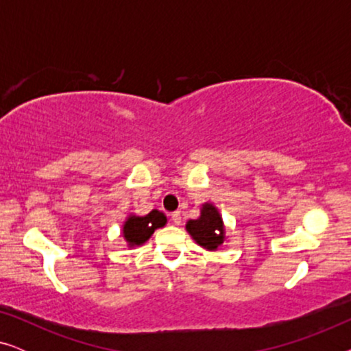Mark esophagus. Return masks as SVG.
Wrapping results in <instances>:
<instances>
[{
  "instance_id": "esophagus-1",
  "label": "esophagus",
  "mask_w": 351,
  "mask_h": 351,
  "mask_svg": "<svg viewBox=\"0 0 351 351\" xmlns=\"http://www.w3.org/2000/svg\"><path fill=\"white\" fill-rule=\"evenodd\" d=\"M171 219H172V222H174L176 225H180L182 223V215H180V213H172L171 214Z\"/></svg>"
}]
</instances>
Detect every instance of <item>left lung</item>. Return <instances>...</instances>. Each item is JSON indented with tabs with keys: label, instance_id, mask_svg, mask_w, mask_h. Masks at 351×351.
Here are the masks:
<instances>
[{
	"label": "left lung",
	"instance_id": "1",
	"mask_svg": "<svg viewBox=\"0 0 351 351\" xmlns=\"http://www.w3.org/2000/svg\"><path fill=\"white\" fill-rule=\"evenodd\" d=\"M185 230L191 239L206 251H219L228 241L222 214L210 201L201 204L198 219L186 220Z\"/></svg>",
	"mask_w": 351,
	"mask_h": 351
}]
</instances>
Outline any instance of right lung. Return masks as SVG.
Segmentation results:
<instances>
[{"mask_svg":"<svg viewBox=\"0 0 351 351\" xmlns=\"http://www.w3.org/2000/svg\"><path fill=\"white\" fill-rule=\"evenodd\" d=\"M167 223V217L162 210L153 209L152 213L145 215H137V214H129L124 219L121 234L126 243V247L134 249L145 244L148 239L152 238V234L155 233V230L162 228Z\"/></svg>","mask_w":351,"mask_h":351,"instance_id":"1","label":"right lung"}]
</instances>
